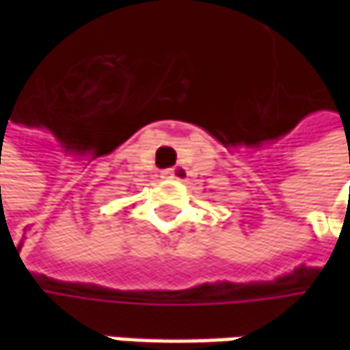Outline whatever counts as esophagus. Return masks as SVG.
Instances as JSON below:
<instances>
[{
  "mask_svg": "<svg viewBox=\"0 0 350 350\" xmlns=\"http://www.w3.org/2000/svg\"><path fill=\"white\" fill-rule=\"evenodd\" d=\"M187 175H189V171L183 167V165H175L173 169H165V171H161V177H163V179H177V181H185V179H187Z\"/></svg>",
  "mask_w": 350,
  "mask_h": 350,
  "instance_id": "1",
  "label": "esophagus"
}]
</instances>
